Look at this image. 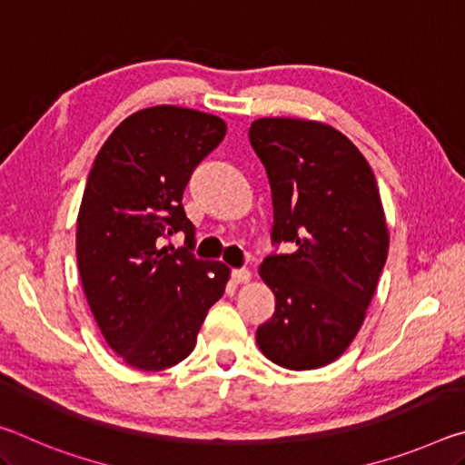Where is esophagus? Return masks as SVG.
I'll use <instances>...</instances> for the list:
<instances>
[{
	"label": "esophagus",
	"instance_id": "34e87169",
	"mask_svg": "<svg viewBox=\"0 0 465 465\" xmlns=\"http://www.w3.org/2000/svg\"><path fill=\"white\" fill-rule=\"evenodd\" d=\"M250 277H252V272L248 269H233L232 271V281L238 282V285L240 282H248Z\"/></svg>",
	"mask_w": 465,
	"mask_h": 465
}]
</instances>
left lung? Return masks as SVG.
<instances>
[{
	"mask_svg": "<svg viewBox=\"0 0 465 465\" xmlns=\"http://www.w3.org/2000/svg\"><path fill=\"white\" fill-rule=\"evenodd\" d=\"M248 135L271 183L272 243L295 246L261 264L277 303L256 342L285 369L324 367L359 332L388 258L380 188L363 153L324 123L258 119Z\"/></svg>",
	"mask_w": 465,
	"mask_h": 465,
	"instance_id": "left-lung-1",
	"label": "left lung"
}]
</instances>
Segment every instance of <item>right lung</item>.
<instances>
[{"instance_id": "obj_1", "label": "right lung", "mask_w": 465, "mask_h": 465, "mask_svg": "<svg viewBox=\"0 0 465 465\" xmlns=\"http://www.w3.org/2000/svg\"><path fill=\"white\" fill-rule=\"evenodd\" d=\"M225 131L219 116L153 106L124 119L94 160L77 215V266L102 336L131 367L162 371L186 359L223 295L230 269L193 254L183 194ZM178 231L185 246L162 249Z\"/></svg>"}]
</instances>
